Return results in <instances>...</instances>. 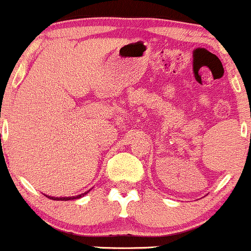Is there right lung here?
<instances>
[{
  "label": "right lung",
  "mask_w": 251,
  "mask_h": 251,
  "mask_svg": "<svg viewBox=\"0 0 251 251\" xmlns=\"http://www.w3.org/2000/svg\"><path fill=\"white\" fill-rule=\"evenodd\" d=\"M88 192H89V191H88ZM88 192H85V193H88ZM85 193L79 194V196H77V197H65V198H54V197H49V198L52 199V201H72V199L80 198V197H83Z\"/></svg>",
  "instance_id": "right-lung-1"
}]
</instances>
